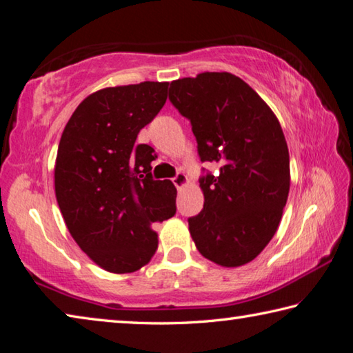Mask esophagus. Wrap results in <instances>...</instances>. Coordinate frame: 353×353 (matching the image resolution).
I'll list each match as a JSON object with an SVG mask.
<instances>
[{"mask_svg":"<svg viewBox=\"0 0 353 353\" xmlns=\"http://www.w3.org/2000/svg\"><path fill=\"white\" fill-rule=\"evenodd\" d=\"M172 181H173V184H175V186H176V189H183V188H186L188 184H189L188 176L184 175L183 172H178V173H176V176L173 178Z\"/></svg>","mask_w":353,"mask_h":353,"instance_id":"obj_1","label":"esophagus"}]
</instances>
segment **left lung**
Masks as SVG:
<instances>
[{"label": "left lung", "instance_id": "8db88e82", "mask_svg": "<svg viewBox=\"0 0 353 353\" xmlns=\"http://www.w3.org/2000/svg\"><path fill=\"white\" fill-rule=\"evenodd\" d=\"M169 98L190 120L200 159L219 165L200 180L203 210L189 219L195 247L222 268L253 261L274 238L290 194V152L279 119L228 72L172 81Z\"/></svg>", "mask_w": 353, "mask_h": 353}]
</instances>
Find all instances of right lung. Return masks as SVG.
I'll list each match as a JSON object with an SVG mask.
<instances>
[{"mask_svg": "<svg viewBox=\"0 0 353 353\" xmlns=\"http://www.w3.org/2000/svg\"><path fill=\"white\" fill-rule=\"evenodd\" d=\"M169 83L105 88L85 97L61 136L54 190L85 255L112 274L136 272L158 248L154 222L175 214L176 188L152 178L154 150L139 131L167 100Z\"/></svg>", "mask_w": 353, "mask_h": 353, "instance_id": "right-lung-1", "label": "right lung"}]
</instances>
